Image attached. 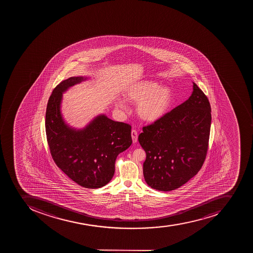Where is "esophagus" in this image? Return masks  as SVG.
<instances>
[{"instance_id": "34e87169", "label": "esophagus", "mask_w": 253, "mask_h": 253, "mask_svg": "<svg viewBox=\"0 0 253 253\" xmlns=\"http://www.w3.org/2000/svg\"><path fill=\"white\" fill-rule=\"evenodd\" d=\"M137 132L136 131L135 129H132L131 131V137L132 140H133V143H136L137 141Z\"/></svg>"}]
</instances>
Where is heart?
Returning <instances> with one entry per match:
<instances>
[{
  "mask_svg": "<svg viewBox=\"0 0 253 253\" xmlns=\"http://www.w3.org/2000/svg\"><path fill=\"white\" fill-rule=\"evenodd\" d=\"M127 101L137 104L136 112L140 119L149 123L161 120L169 110L173 101V92L167 85H159L152 81H141L130 86L124 94ZM118 108L125 109V102L117 100Z\"/></svg>",
  "mask_w": 253,
  "mask_h": 253,
  "instance_id": "1",
  "label": "heart"
}]
</instances>
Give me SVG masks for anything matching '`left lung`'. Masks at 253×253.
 Segmentation results:
<instances>
[{"label": "left lung", "mask_w": 253, "mask_h": 253, "mask_svg": "<svg viewBox=\"0 0 253 253\" xmlns=\"http://www.w3.org/2000/svg\"><path fill=\"white\" fill-rule=\"evenodd\" d=\"M211 124L209 100L196 84L188 100L142 128L138 141L146 153L145 182L157 191L179 188L201 169Z\"/></svg>", "instance_id": "left-lung-1"}]
</instances>
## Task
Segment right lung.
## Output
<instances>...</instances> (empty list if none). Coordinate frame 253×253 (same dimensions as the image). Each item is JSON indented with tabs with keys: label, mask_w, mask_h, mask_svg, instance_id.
I'll return each mask as SVG.
<instances>
[{
	"label": "right lung",
	"mask_w": 253,
	"mask_h": 253,
	"mask_svg": "<svg viewBox=\"0 0 253 253\" xmlns=\"http://www.w3.org/2000/svg\"><path fill=\"white\" fill-rule=\"evenodd\" d=\"M88 79L71 77L53 90L46 111V133L52 158L68 177L85 188H100L111 181L117 156L132 144L131 126L102 114L85 127L66 124L61 112L62 94Z\"/></svg>",
	"instance_id": "1"
}]
</instances>
